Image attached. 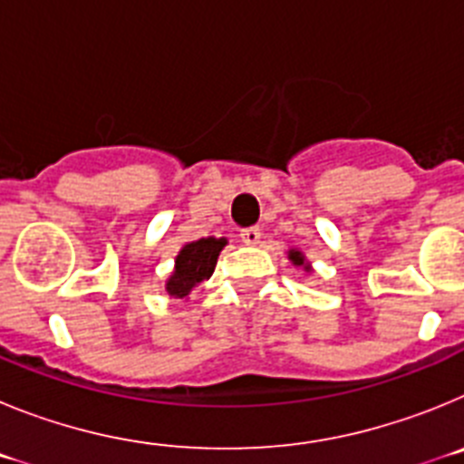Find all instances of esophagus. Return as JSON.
I'll use <instances>...</instances> for the list:
<instances>
[{
  "instance_id": "esophagus-1",
  "label": "esophagus",
  "mask_w": 464,
  "mask_h": 464,
  "mask_svg": "<svg viewBox=\"0 0 464 464\" xmlns=\"http://www.w3.org/2000/svg\"><path fill=\"white\" fill-rule=\"evenodd\" d=\"M260 239H262V232L257 227H248L241 232V241H244L246 246H257L260 244Z\"/></svg>"
}]
</instances>
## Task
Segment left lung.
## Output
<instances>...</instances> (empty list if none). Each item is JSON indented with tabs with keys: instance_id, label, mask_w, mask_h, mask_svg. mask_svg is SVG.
<instances>
[{
	"instance_id": "8db88e82",
	"label": "left lung",
	"mask_w": 464,
	"mask_h": 464,
	"mask_svg": "<svg viewBox=\"0 0 464 464\" xmlns=\"http://www.w3.org/2000/svg\"><path fill=\"white\" fill-rule=\"evenodd\" d=\"M288 260L293 262V267L302 269L304 274H311L314 272V267H311V262L306 260V256L299 248H288Z\"/></svg>"
}]
</instances>
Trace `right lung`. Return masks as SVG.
<instances>
[{
	"mask_svg": "<svg viewBox=\"0 0 464 464\" xmlns=\"http://www.w3.org/2000/svg\"><path fill=\"white\" fill-rule=\"evenodd\" d=\"M227 246L225 237H204L186 244L174 260V272L165 283V290L174 299H188L202 281H208L216 269L220 251Z\"/></svg>",
	"mask_w": 464,
	"mask_h": 464,
	"instance_id": "add662e5",
	"label": "right lung"
}]
</instances>
